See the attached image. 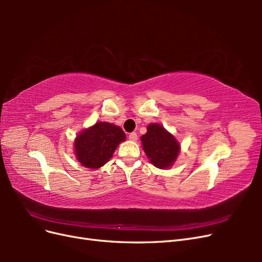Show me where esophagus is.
<instances>
[{
  "instance_id": "34e87169",
  "label": "esophagus",
  "mask_w": 262,
  "mask_h": 262,
  "mask_svg": "<svg viewBox=\"0 0 262 262\" xmlns=\"http://www.w3.org/2000/svg\"><path fill=\"white\" fill-rule=\"evenodd\" d=\"M129 140L131 141H137L138 140V134L136 132H131L129 134Z\"/></svg>"
}]
</instances>
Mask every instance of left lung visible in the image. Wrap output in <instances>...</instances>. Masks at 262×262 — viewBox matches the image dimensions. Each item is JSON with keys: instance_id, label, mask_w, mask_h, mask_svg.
<instances>
[{"instance_id": "1", "label": "left lung", "mask_w": 262, "mask_h": 262, "mask_svg": "<svg viewBox=\"0 0 262 262\" xmlns=\"http://www.w3.org/2000/svg\"><path fill=\"white\" fill-rule=\"evenodd\" d=\"M143 149L155 167L169 168L177 160L180 144L171 133L158 123L147 125V132L141 137Z\"/></svg>"}]
</instances>
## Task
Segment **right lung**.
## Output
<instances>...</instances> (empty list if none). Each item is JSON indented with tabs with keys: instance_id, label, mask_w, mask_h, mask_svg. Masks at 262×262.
<instances>
[{
	"instance_id": "1",
	"label": "right lung",
	"mask_w": 262,
	"mask_h": 262,
	"mask_svg": "<svg viewBox=\"0 0 262 262\" xmlns=\"http://www.w3.org/2000/svg\"><path fill=\"white\" fill-rule=\"evenodd\" d=\"M125 140L120 126L108 122H97L83 130L75 139L74 153L83 166L97 169L104 166L117 146Z\"/></svg>"
}]
</instances>
